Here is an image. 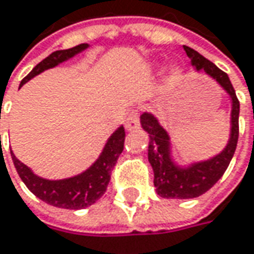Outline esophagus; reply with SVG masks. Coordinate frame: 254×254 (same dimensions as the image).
Returning <instances> with one entry per match:
<instances>
[{
    "label": "esophagus",
    "mask_w": 254,
    "mask_h": 254,
    "mask_svg": "<svg viewBox=\"0 0 254 254\" xmlns=\"http://www.w3.org/2000/svg\"><path fill=\"white\" fill-rule=\"evenodd\" d=\"M125 127H127V130H133L136 127H139V115L136 111L129 114V117L125 121Z\"/></svg>",
    "instance_id": "1"
}]
</instances>
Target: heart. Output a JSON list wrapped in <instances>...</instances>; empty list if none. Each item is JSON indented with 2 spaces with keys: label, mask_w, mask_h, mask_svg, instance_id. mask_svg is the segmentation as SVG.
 Returning a JSON list of instances; mask_svg holds the SVG:
<instances>
[{
  "label": "heart",
  "mask_w": 254,
  "mask_h": 254,
  "mask_svg": "<svg viewBox=\"0 0 254 254\" xmlns=\"http://www.w3.org/2000/svg\"><path fill=\"white\" fill-rule=\"evenodd\" d=\"M160 67L159 63H153L152 66H150V70L154 71V70H157ZM183 77V68L177 64H173V66L169 67V70H167V73H166V81L167 83H177L180 78Z\"/></svg>",
  "instance_id": "1"
}]
</instances>
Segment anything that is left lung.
Instances as JSON below:
<instances>
[{"mask_svg": "<svg viewBox=\"0 0 254 254\" xmlns=\"http://www.w3.org/2000/svg\"><path fill=\"white\" fill-rule=\"evenodd\" d=\"M191 64L197 71H204L219 84L232 101L231 111V135L226 146L221 153L214 157L194 162L188 166H179L171 154L170 136L160 125L159 119L150 112L140 115V125L149 135L147 159L154 173V187L157 194L163 198L188 199L202 195L223 176L236 150L239 137V101L233 90L231 80L226 73L215 66L212 62L201 56L197 50L184 46Z\"/></svg>", "mask_w": 254, "mask_h": 254, "instance_id": "1", "label": "left lung"}]
</instances>
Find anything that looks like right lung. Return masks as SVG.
<instances>
[{
	"label": "right lung",
	"instance_id": "1",
	"mask_svg": "<svg viewBox=\"0 0 254 254\" xmlns=\"http://www.w3.org/2000/svg\"><path fill=\"white\" fill-rule=\"evenodd\" d=\"M88 46L90 45L87 43H81L71 49L53 52L50 56L43 59L39 64L33 67L31 73L21 81L19 87H22L23 84L28 83L35 75L43 73L45 70L59 66L60 63L67 62L68 59L81 53ZM124 142H125V129L124 127H119L108 137L100 157L87 170L63 180H48L39 177L26 164L18 160L12 150H11V156L19 177L25 183V186L29 188L32 194H35L49 205L64 208V209H83L97 202L107 191L111 180V170L117 164L119 154L124 150Z\"/></svg>",
	"mask_w": 254,
	"mask_h": 254
}]
</instances>
